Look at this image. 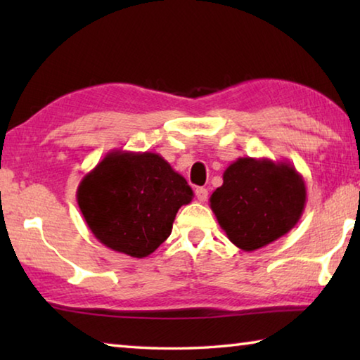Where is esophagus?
I'll use <instances>...</instances> for the list:
<instances>
[{"mask_svg":"<svg viewBox=\"0 0 360 360\" xmlns=\"http://www.w3.org/2000/svg\"><path fill=\"white\" fill-rule=\"evenodd\" d=\"M195 195H197V200L198 202H206V198H208V191H206L205 187H197L195 188Z\"/></svg>","mask_w":360,"mask_h":360,"instance_id":"1","label":"esophagus"}]
</instances>
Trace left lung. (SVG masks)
Returning <instances> with one entry per match:
<instances>
[{"mask_svg": "<svg viewBox=\"0 0 360 360\" xmlns=\"http://www.w3.org/2000/svg\"><path fill=\"white\" fill-rule=\"evenodd\" d=\"M222 178L210 206L227 238L243 251L270 245L300 221L307 186L289 162L240 157Z\"/></svg>", "mask_w": 360, "mask_h": 360, "instance_id": "8db88e82", "label": "left lung"}]
</instances>
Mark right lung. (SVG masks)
<instances>
[{
	"label": "right lung",
	"mask_w": 360,
	"mask_h": 360,
	"mask_svg": "<svg viewBox=\"0 0 360 360\" xmlns=\"http://www.w3.org/2000/svg\"><path fill=\"white\" fill-rule=\"evenodd\" d=\"M76 198L101 245L143 259L168 238L193 191L162 155L112 150L79 182Z\"/></svg>",
	"instance_id": "right-lung-1"
}]
</instances>
